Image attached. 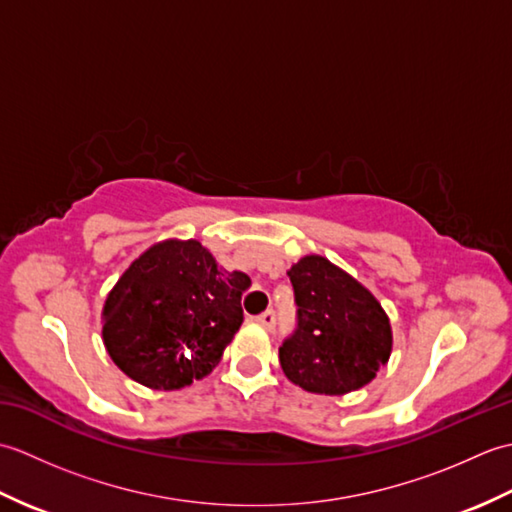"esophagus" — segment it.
I'll list each match as a JSON object with an SVG mask.
<instances>
[{
  "label": "esophagus",
  "mask_w": 512,
  "mask_h": 512,
  "mask_svg": "<svg viewBox=\"0 0 512 512\" xmlns=\"http://www.w3.org/2000/svg\"><path fill=\"white\" fill-rule=\"evenodd\" d=\"M257 323H262L266 330H273L275 328V323H277V314H275V310H266V312H262L257 317Z\"/></svg>",
  "instance_id": "esophagus-1"
}]
</instances>
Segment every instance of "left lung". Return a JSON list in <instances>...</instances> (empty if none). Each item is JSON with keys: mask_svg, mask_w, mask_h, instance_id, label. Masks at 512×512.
<instances>
[{"mask_svg": "<svg viewBox=\"0 0 512 512\" xmlns=\"http://www.w3.org/2000/svg\"><path fill=\"white\" fill-rule=\"evenodd\" d=\"M297 330L279 347L288 380L312 394L343 396L365 387L391 354V325L363 284L321 255L288 270Z\"/></svg>", "mask_w": 512, "mask_h": 512, "instance_id": "left-lung-1", "label": "left lung"}]
</instances>
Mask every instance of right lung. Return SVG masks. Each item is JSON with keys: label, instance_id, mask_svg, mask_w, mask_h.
Returning <instances> with one entry per match:
<instances>
[{"label": "right lung", "instance_id": "obj_1", "mask_svg": "<svg viewBox=\"0 0 512 512\" xmlns=\"http://www.w3.org/2000/svg\"><path fill=\"white\" fill-rule=\"evenodd\" d=\"M250 277L217 268L198 239H165L134 259L103 306L116 367L149 389H180L213 372L244 321Z\"/></svg>", "mask_w": 512, "mask_h": 512}]
</instances>
